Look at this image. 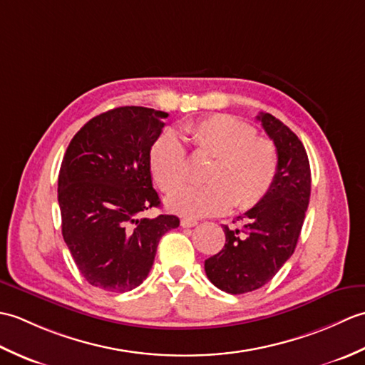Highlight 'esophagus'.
<instances>
[{
    "mask_svg": "<svg viewBox=\"0 0 365 365\" xmlns=\"http://www.w3.org/2000/svg\"><path fill=\"white\" fill-rule=\"evenodd\" d=\"M180 226L182 227H195V226H197V221L196 220H191V218H183L180 221Z\"/></svg>",
    "mask_w": 365,
    "mask_h": 365,
    "instance_id": "obj_1",
    "label": "esophagus"
}]
</instances>
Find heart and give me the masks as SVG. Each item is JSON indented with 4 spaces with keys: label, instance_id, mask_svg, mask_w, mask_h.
I'll return each mask as SVG.
<instances>
[{
    "label": "heart",
    "instance_id": "b5f03b06",
    "mask_svg": "<svg viewBox=\"0 0 365 365\" xmlns=\"http://www.w3.org/2000/svg\"><path fill=\"white\" fill-rule=\"evenodd\" d=\"M196 153L213 157L207 168L208 183L182 187L168 197L170 210L187 216L222 215L234 205L251 210L273 188L279 170L277 149L267 138H259L250 123L229 114L185 122L182 125ZM152 175L163 191H173L188 175V153L173 130L155 139L149 155Z\"/></svg>",
    "mask_w": 365,
    "mask_h": 365
}]
</instances>
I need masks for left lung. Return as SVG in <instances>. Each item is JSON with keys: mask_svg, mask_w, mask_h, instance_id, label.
Returning a JSON list of instances; mask_svg holds the SVG:
<instances>
[{"mask_svg": "<svg viewBox=\"0 0 365 365\" xmlns=\"http://www.w3.org/2000/svg\"><path fill=\"white\" fill-rule=\"evenodd\" d=\"M257 119L277 149L276 182L259 205L238 216L237 221L246 220L242 229L222 227L226 245L205 260L210 282L232 294L260 289L290 259L311 197V166L304 145L274 115L260 113Z\"/></svg>", "mask_w": 365, "mask_h": 365, "instance_id": "obj_1", "label": "left lung"}]
</instances>
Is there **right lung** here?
Segmentation results:
<instances>
[{"label":"right lung","instance_id":"1","mask_svg":"<svg viewBox=\"0 0 365 365\" xmlns=\"http://www.w3.org/2000/svg\"><path fill=\"white\" fill-rule=\"evenodd\" d=\"M166 118L152 108H114L84 123L66 150L58 178L63 237L98 289L123 293L143 284L160 238L180 224L166 213L141 218L160 207L149 155Z\"/></svg>","mask_w":365,"mask_h":365}]
</instances>
